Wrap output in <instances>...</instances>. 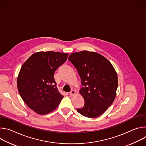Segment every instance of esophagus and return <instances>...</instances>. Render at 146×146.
<instances>
[{
  "label": "esophagus",
  "mask_w": 146,
  "mask_h": 146,
  "mask_svg": "<svg viewBox=\"0 0 146 146\" xmlns=\"http://www.w3.org/2000/svg\"><path fill=\"white\" fill-rule=\"evenodd\" d=\"M75 94H76V91H75L74 90H72V91L69 92V95H70V96H74V95H75Z\"/></svg>",
  "instance_id": "1"
}]
</instances>
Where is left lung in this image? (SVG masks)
Segmentation results:
<instances>
[{"label":"left lung","mask_w":146,"mask_h":146,"mask_svg":"<svg viewBox=\"0 0 146 146\" xmlns=\"http://www.w3.org/2000/svg\"><path fill=\"white\" fill-rule=\"evenodd\" d=\"M69 60L81 78L80 94L84 106L77 111L88 118L102 115L114 102L118 87L117 73L110 62L100 54L87 51L70 55Z\"/></svg>","instance_id":"obj_1"}]
</instances>
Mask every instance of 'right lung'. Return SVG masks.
I'll list each match as a JSON object with an SVG mask.
<instances>
[{
	"label": "right lung",
	"instance_id": "1",
	"mask_svg": "<svg viewBox=\"0 0 146 146\" xmlns=\"http://www.w3.org/2000/svg\"><path fill=\"white\" fill-rule=\"evenodd\" d=\"M68 55L54 51L36 52L21 68L17 78L18 92L26 105L36 113L43 115L52 111L63 98L54 75Z\"/></svg>",
	"mask_w": 146,
	"mask_h": 146
}]
</instances>
